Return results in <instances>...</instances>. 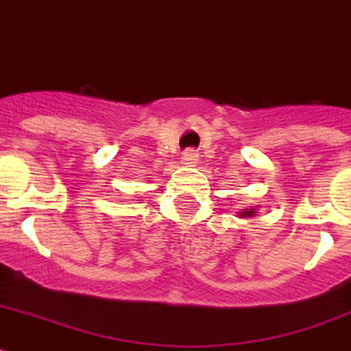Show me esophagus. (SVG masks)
Instances as JSON below:
<instances>
[{
    "mask_svg": "<svg viewBox=\"0 0 351 351\" xmlns=\"http://www.w3.org/2000/svg\"><path fill=\"white\" fill-rule=\"evenodd\" d=\"M181 159H182V163L190 165V167H192V165L197 163V159H199V154H197V150L186 149V150H184V152H182Z\"/></svg>",
    "mask_w": 351,
    "mask_h": 351,
    "instance_id": "esophagus-1",
    "label": "esophagus"
}]
</instances>
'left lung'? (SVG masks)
Returning a JSON list of instances; mask_svg holds the SVG:
<instances>
[{
	"label": "left lung",
	"mask_w": 351,
	"mask_h": 351,
	"mask_svg": "<svg viewBox=\"0 0 351 351\" xmlns=\"http://www.w3.org/2000/svg\"><path fill=\"white\" fill-rule=\"evenodd\" d=\"M253 213H254L253 210H251V211H242V215H247V217H251V215H253Z\"/></svg>",
	"instance_id": "1"
}]
</instances>
